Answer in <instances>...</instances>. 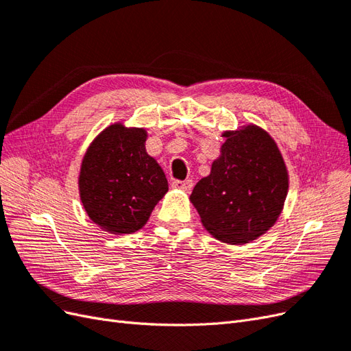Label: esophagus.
<instances>
[{"label":"esophagus","mask_w":351,"mask_h":351,"mask_svg":"<svg viewBox=\"0 0 351 351\" xmlns=\"http://www.w3.org/2000/svg\"><path fill=\"white\" fill-rule=\"evenodd\" d=\"M173 187L178 189V190H183V192H190V190H192V187H193V182H192V180H183V182L176 180V182L173 183Z\"/></svg>","instance_id":"34e87169"}]
</instances>
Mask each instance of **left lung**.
<instances>
[{
  "label": "left lung",
  "instance_id": "8db88e82",
  "mask_svg": "<svg viewBox=\"0 0 351 351\" xmlns=\"http://www.w3.org/2000/svg\"><path fill=\"white\" fill-rule=\"evenodd\" d=\"M226 142L199 180L190 202L209 234L246 244L265 234L281 215L289 171L272 137L254 124L222 133Z\"/></svg>",
  "mask_w": 351,
  "mask_h": 351
}]
</instances>
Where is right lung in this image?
Masks as SVG:
<instances>
[{
    "mask_svg": "<svg viewBox=\"0 0 351 351\" xmlns=\"http://www.w3.org/2000/svg\"><path fill=\"white\" fill-rule=\"evenodd\" d=\"M146 137L145 129L114 123L83 156L80 200L92 222L111 234L141 230L168 192L162 168L146 152Z\"/></svg>",
    "mask_w": 351,
    "mask_h": 351,
    "instance_id": "add662e5",
    "label": "right lung"
}]
</instances>
